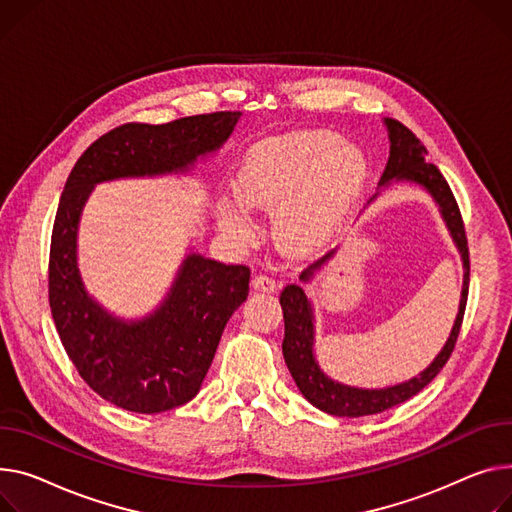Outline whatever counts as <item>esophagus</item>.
I'll use <instances>...</instances> for the list:
<instances>
[{"mask_svg":"<svg viewBox=\"0 0 512 512\" xmlns=\"http://www.w3.org/2000/svg\"><path fill=\"white\" fill-rule=\"evenodd\" d=\"M251 286L253 290L257 292H276L278 290V282L267 276V274H257L253 280H251Z\"/></svg>","mask_w":512,"mask_h":512,"instance_id":"1","label":"esophagus"}]
</instances>
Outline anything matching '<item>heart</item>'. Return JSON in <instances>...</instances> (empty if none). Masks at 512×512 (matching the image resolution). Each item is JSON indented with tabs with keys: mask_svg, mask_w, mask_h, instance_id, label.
<instances>
[{
	"mask_svg": "<svg viewBox=\"0 0 512 512\" xmlns=\"http://www.w3.org/2000/svg\"><path fill=\"white\" fill-rule=\"evenodd\" d=\"M366 175V158L327 129L298 131L255 146L234 177L236 199L218 201V226L251 243L250 210L278 212L276 232L290 251H311L342 216Z\"/></svg>",
	"mask_w": 512,
	"mask_h": 512,
	"instance_id": "1",
	"label": "heart"
}]
</instances>
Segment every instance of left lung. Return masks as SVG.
<instances>
[{
  "label": "left lung",
  "instance_id": "1",
  "mask_svg": "<svg viewBox=\"0 0 512 512\" xmlns=\"http://www.w3.org/2000/svg\"><path fill=\"white\" fill-rule=\"evenodd\" d=\"M387 131H389V160L383 170L381 187H389L393 181H410L416 185H422L438 203L442 220L447 222V228L453 236V241L461 253L463 259V290H461V302H459V313L455 319V325L451 329V335L447 339L445 348L432 360V364L422 370L418 377L387 387V389H358L350 385H342L321 370L319 362L315 360V323H313V306L311 300L306 298L304 290L296 284H290L282 290L280 304L284 313V360L288 364V370L292 379L304 399H309L321 412H327L331 416H346V418H358V416H370V414H381L389 407H395L416 393H420L436 374L442 370L451 358L457 337L463 323V313L467 304V290H469V249H467V236L463 218L459 212V206L455 201V195L447 183V179L440 175V170L426 162V148L416 138V135L407 129L403 123L395 119H385ZM377 197V195H374ZM335 251L327 253L323 259L315 261L313 265L306 267L300 280L309 282L315 271L321 269Z\"/></svg>",
  "mask_w": 512,
  "mask_h": 512
}]
</instances>
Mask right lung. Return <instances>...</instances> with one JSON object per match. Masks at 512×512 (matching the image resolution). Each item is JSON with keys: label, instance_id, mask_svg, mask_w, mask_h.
Segmentation results:
<instances>
[{"label": "right lung", "instance_id": "obj_1", "mask_svg": "<svg viewBox=\"0 0 512 512\" xmlns=\"http://www.w3.org/2000/svg\"><path fill=\"white\" fill-rule=\"evenodd\" d=\"M238 119V111H218L164 125L125 123L78 158L63 187L49 253L51 315L84 383L127 412L160 414L197 395L228 319L249 296L251 269L191 253L158 309L123 321L88 296L80 278L82 208L96 183L185 173L228 140Z\"/></svg>", "mask_w": 512, "mask_h": 512}]
</instances>
